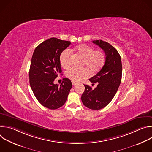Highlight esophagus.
<instances>
[{
  "label": "esophagus",
  "instance_id": "1",
  "mask_svg": "<svg viewBox=\"0 0 152 152\" xmlns=\"http://www.w3.org/2000/svg\"><path fill=\"white\" fill-rule=\"evenodd\" d=\"M72 84H73V85H76V83H77L76 82H74V81H72Z\"/></svg>",
  "mask_w": 152,
  "mask_h": 152
}]
</instances>
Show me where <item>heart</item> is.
<instances>
[{
    "mask_svg": "<svg viewBox=\"0 0 152 152\" xmlns=\"http://www.w3.org/2000/svg\"><path fill=\"white\" fill-rule=\"evenodd\" d=\"M75 50L83 57L82 66H86L92 73L98 72L103 66L105 61V55L100 50H94L88 45L77 46ZM72 52L70 49H65L59 56L60 64L62 68L67 69L71 64ZM65 75L74 82H79L90 76V72L85 68L78 69L71 67L65 72Z\"/></svg>",
    "mask_w": 152,
    "mask_h": 152,
    "instance_id": "1",
    "label": "heart"
}]
</instances>
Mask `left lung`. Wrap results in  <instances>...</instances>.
Masks as SVG:
<instances>
[{"label": "left lung", "instance_id": "1", "mask_svg": "<svg viewBox=\"0 0 152 152\" xmlns=\"http://www.w3.org/2000/svg\"><path fill=\"white\" fill-rule=\"evenodd\" d=\"M105 53L106 58L102 69L89 80L97 83V87L92 89L84 85L85 91L81 100L90 109L99 110L109 104L115 96L121 80L122 64L120 54L110 43L102 40L93 41Z\"/></svg>", "mask_w": 152, "mask_h": 152}]
</instances>
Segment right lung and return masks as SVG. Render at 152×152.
<instances>
[{"label": "right lung", "instance_id": "add662e5", "mask_svg": "<svg viewBox=\"0 0 152 152\" xmlns=\"http://www.w3.org/2000/svg\"><path fill=\"white\" fill-rule=\"evenodd\" d=\"M70 44V41L51 38L39 45L32 56L29 73L31 89L38 101L50 110L63 106L72 87L68 78H64L59 85L53 83L62 72L60 55Z\"/></svg>", "mask_w": 152, "mask_h": 152}]
</instances>
